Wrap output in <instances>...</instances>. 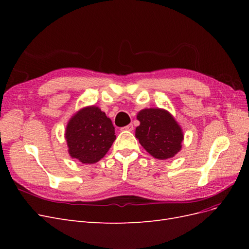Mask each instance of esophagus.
Wrapping results in <instances>:
<instances>
[{"label":"esophagus","instance_id":"1","mask_svg":"<svg viewBox=\"0 0 249 249\" xmlns=\"http://www.w3.org/2000/svg\"><path fill=\"white\" fill-rule=\"evenodd\" d=\"M122 130H124V131H130V132H132L133 130H134V125L131 124H127L126 126H124V127H123Z\"/></svg>","mask_w":249,"mask_h":249}]
</instances>
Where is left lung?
<instances>
[{"instance_id":"1","label":"left lung","mask_w":249,"mask_h":249,"mask_svg":"<svg viewBox=\"0 0 249 249\" xmlns=\"http://www.w3.org/2000/svg\"><path fill=\"white\" fill-rule=\"evenodd\" d=\"M137 118L140 125L136 127V137L147 153L159 160L178 154L184 136L171 114L162 109H144Z\"/></svg>"}]
</instances>
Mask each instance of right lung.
<instances>
[{"label": "right lung", "mask_w": 249, "mask_h": 249, "mask_svg": "<svg viewBox=\"0 0 249 249\" xmlns=\"http://www.w3.org/2000/svg\"><path fill=\"white\" fill-rule=\"evenodd\" d=\"M65 138L71 158L92 164L107 154L116 136L111 119L92 106L80 110L70 120Z\"/></svg>", "instance_id": "add662e5"}]
</instances>
